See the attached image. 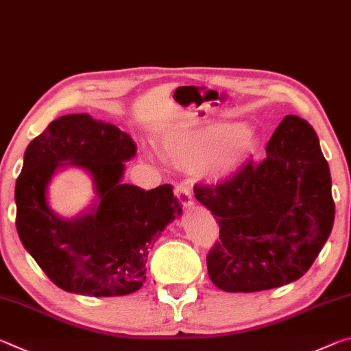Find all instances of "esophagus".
I'll use <instances>...</instances> for the list:
<instances>
[{
    "label": "esophagus",
    "instance_id": "1",
    "mask_svg": "<svg viewBox=\"0 0 351 351\" xmlns=\"http://www.w3.org/2000/svg\"><path fill=\"white\" fill-rule=\"evenodd\" d=\"M174 194L176 197L179 199V202L183 205V206H188L191 205L193 202V194H191V189H189L185 183H180V185H177L176 189H174Z\"/></svg>",
    "mask_w": 351,
    "mask_h": 351
}]
</instances>
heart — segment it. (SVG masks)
<instances>
[{"mask_svg": "<svg viewBox=\"0 0 351 351\" xmlns=\"http://www.w3.org/2000/svg\"><path fill=\"white\" fill-rule=\"evenodd\" d=\"M256 138L241 124L205 123L171 132L162 141L163 158L183 171L202 169L213 180L226 179L256 152Z\"/></svg>", "mask_w": 351, "mask_h": 351, "instance_id": "b5f03b06", "label": "heart"}]
</instances>
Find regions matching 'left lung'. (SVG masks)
I'll list each match as a JSON object with an SVG mask.
<instances>
[{"label":"left lung","instance_id":"left-lung-1","mask_svg":"<svg viewBox=\"0 0 351 351\" xmlns=\"http://www.w3.org/2000/svg\"><path fill=\"white\" fill-rule=\"evenodd\" d=\"M194 196L216 216L219 241L208 275L227 292H256L295 281L313 266L335 222L328 163L305 119L288 114L261 163L249 160Z\"/></svg>","mask_w":351,"mask_h":351}]
</instances>
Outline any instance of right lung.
I'll return each instance as SVG.
<instances>
[{"label": "right lung", "instance_id": "add662e5", "mask_svg": "<svg viewBox=\"0 0 351 351\" xmlns=\"http://www.w3.org/2000/svg\"><path fill=\"white\" fill-rule=\"evenodd\" d=\"M134 140L117 125L87 113L54 119L26 147L15 185L16 232L25 249L60 289L114 297L146 281L147 254L182 205L171 185L141 189L121 183ZM60 161L94 176L100 200L76 221L59 220L47 206L45 186Z\"/></svg>", "mask_w": 351, "mask_h": 351}]
</instances>
